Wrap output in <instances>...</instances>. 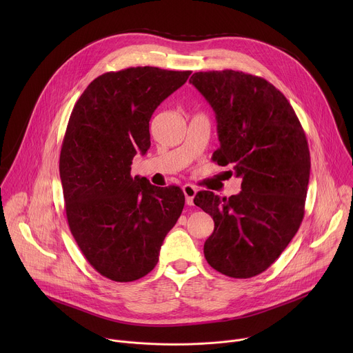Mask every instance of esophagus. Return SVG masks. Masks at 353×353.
<instances>
[{"instance_id":"34e87169","label":"esophagus","mask_w":353,"mask_h":353,"mask_svg":"<svg viewBox=\"0 0 353 353\" xmlns=\"http://www.w3.org/2000/svg\"><path fill=\"white\" fill-rule=\"evenodd\" d=\"M183 192L185 195L187 205H194V196L196 194V188L191 184H185V185H183Z\"/></svg>"}]
</instances>
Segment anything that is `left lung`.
Listing matches in <instances>:
<instances>
[{"label": "left lung", "mask_w": 353, "mask_h": 353, "mask_svg": "<svg viewBox=\"0 0 353 353\" xmlns=\"http://www.w3.org/2000/svg\"><path fill=\"white\" fill-rule=\"evenodd\" d=\"M190 83L216 116L221 146L212 161L241 177L237 195L199 191L194 198L215 222L204 256L223 275L256 276L276 261L303 221L310 177L306 134L283 93L261 77L208 71L192 74Z\"/></svg>", "instance_id": "left-lung-1"}]
</instances>
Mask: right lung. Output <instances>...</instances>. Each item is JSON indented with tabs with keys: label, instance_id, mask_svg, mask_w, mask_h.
Wrapping results in <instances>:
<instances>
[{
	"label": "right lung",
	"instance_id": "1",
	"mask_svg": "<svg viewBox=\"0 0 353 353\" xmlns=\"http://www.w3.org/2000/svg\"><path fill=\"white\" fill-rule=\"evenodd\" d=\"M191 71L131 67L93 79L75 103L60 154L70 230L88 263L116 282L155 268L184 207L177 185L132 177L137 150L150 146L149 120Z\"/></svg>",
	"mask_w": 353,
	"mask_h": 353
}]
</instances>
